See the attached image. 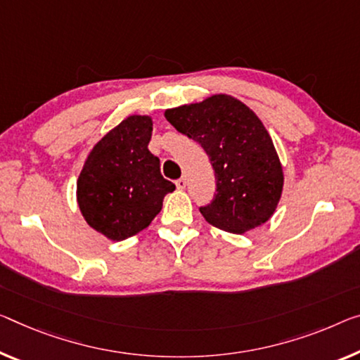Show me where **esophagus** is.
Instances as JSON below:
<instances>
[{
	"label": "esophagus",
	"instance_id": "1",
	"mask_svg": "<svg viewBox=\"0 0 360 360\" xmlns=\"http://www.w3.org/2000/svg\"><path fill=\"white\" fill-rule=\"evenodd\" d=\"M175 186L179 188V190H184V188L186 186V179H185V176H180V179L175 181Z\"/></svg>",
	"mask_w": 360,
	"mask_h": 360
}]
</instances>
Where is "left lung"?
Masks as SVG:
<instances>
[{"label":"left lung","mask_w":360,"mask_h":360,"mask_svg":"<svg viewBox=\"0 0 360 360\" xmlns=\"http://www.w3.org/2000/svg\"><path fill=\"white\" fill-rule=\"evenodd\" d=\"M164 115L211 159L217 188L212 202L199 209L207 224L243 235L272 217L283 191V167L267 129L251 108L217 93L167 109Z\"/></svg>","instance_id":"1"}]
</instances>
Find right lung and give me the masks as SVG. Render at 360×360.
Segmentation results:
<instances>
[{"instance_id": "1", "label": "right lung", "mask_w": 360, "mask_h": 360, "mask_svg": "<svg viewBox=\"0 0 360 360\" xmlns=\"http://www.w3.org/2000/svg\"><path fill=\"white\" fill-rule=\"evenodd\" d=\"M151 115L134 114L99 140L77 179V202L86 224L112 241L140 233L175 190L148 149Z\"/></svg>"}]
</instances>
